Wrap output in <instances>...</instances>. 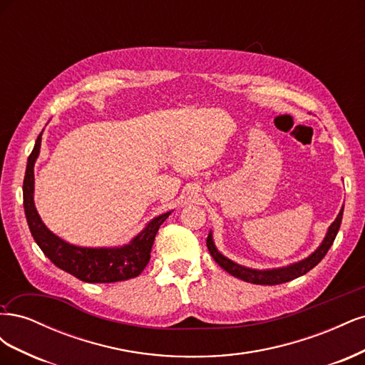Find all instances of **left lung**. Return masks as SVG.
Masks as SVG:
<instances>
[{
	"instance_id": "left-lung-1",
	"label": "left lung",
	"mask_w": 365,
	"mask_h": 365,
	"mask_svg": "<svg viewBox=\"0 0 365 365\" xmlns=\"http://www.w3.org/2000/svg\"><path fill=\"white\" fill-rule=\"evenodd\" d=\"M342 212H344V207L341 208L339 215L336 216V219L334 220V224L329 227L327 231V236L324 237L323 244L319 245V248L312 254V256H309L307 259L294 263L288 268H280V269H271V271H256V269H250L245 267H240V264L231 262L230 259L224 257L222 254H220L215 244H213V239L212 235H208L207 237V248L212 254V257L215 259V262L219 264L220 268L225 269L228 274L235 275V277L248 282V283H254V284H282L286 282H291L297 277H300V275L306 274L307 271H311L314 267L323 260V257L327 254L329 248L332 247L334 240L338 235V230L341 225V219H342Z\"/></svg>"
}]
</instances>
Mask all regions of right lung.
Here are the masks:
<instances>
[{"label":"right lung","instance_id":"right-lung-1","mask_svg":"<svg viewBox=\"0 0 365 365\" xmlns=\"http://www.w3.org/2000/svg\"><path fill=\"white\" fill-rule=\"evenodd\" d=\"M41 137L42 132L38 135L36 145L27 161L23 193L30 233L42 252L58 268L86 283H114L137 277L148 267L158 228L170 212L150 220V224L130 244L121 248H81L67 244L42 224L33 204V182H35L33 165L39 155Z\"/></svg>","mask_w":365,"mask_h":365}]
</instances>
